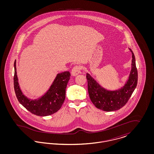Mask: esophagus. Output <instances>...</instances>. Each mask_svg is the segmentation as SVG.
I'll return each mask as SVG.
<instances>
[{"mask_svg": "<svg viewBox=\"0 0 154 154\" xmlns=\"http://www.w3.org/2000/svg\"><path fill=\"white\" fill-rule=\"evenodd\" d=\"M81 70V66L79 65H76L74 66L72 70V75L73 76H75L78 75L80 73Z\"/></svg>", "mask_w": 154, "mask_h": 154, "instance_id": "34e87169", "label": "esophagus"}]
</instances>
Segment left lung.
<instances>
[{"instance_id":"1","label":"left lung","mask_w":154,"mask_h":154,"mask_svg":"<svg viewBox=\"0 0 154 154\" xmlns=\"http://www.w3.org/2000/svg\"><path fill=\"white\" fill-rule=\"evenodd\" d=\"M132 54V69L129 80L123 88L115 91L106 90L99 85L89 74H87L88 93L91 100L96 107L104 111L119 110L128 102L137 84L138 74L134 54Z\"/></svg>"}]
</instances>
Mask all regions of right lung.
I'll list each match as a JSON object with an SVG mask.
<instances>
[{
    "instance_id": "obj_1",
    "label": "right lung",
    "mask_w": 154,
    "mask_h": 154,
    "mask_svg": "<svg viewBox=\"0 0 154 154\" xmlns=\"http://www.w3.org/2000/svg\"><path fill=\"white\" fill-rule=\"evenodd\" d=\"M70 78L69 72H64L57 75L48 92L38 100H31L22 94L19 87L14 61V88L18 102L33 114L37 116H50L57 112L65 99L66 88Z\"/></svg>"
}]
</instances>
